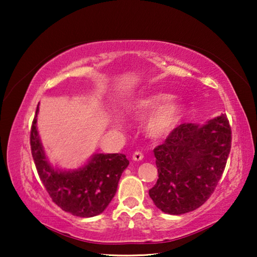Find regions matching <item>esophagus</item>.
<instances>
[{"label": "esophagus", "instance_id": "esophagus-1", "mask_svg": "<svg viewBox=\"0 0 257 257\" xmlns=\"http://www.w3.org/2000/svg\"><path fill=\"white\" fill-rule=\"evenodd\" d=\"M143 159H144V154H143L142 152L136 151V152H135V153L133 154V160H134V161H141V160H143Z\"/></svg>", "mask_w": 257, "mask_h": 257}]
</instances>
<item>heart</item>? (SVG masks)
I'll list each match as a JSON object with an SVG mask.
<instances>
[{"instance_id":"heart-1","label":"heart","mask_w":257,"mask_h":257,"mask_svg":"<svg viewBox=\"0 0 257 257\" xmlns=\"http://www.w3.org/2000/svg\"><path fill=\"white\" fill-rule=\"evenodd\" d=\"M171 98L168 94H155L139 101L134 107V113L137 116H146L155 111L147 123V132L154 137L168 134L178 123L181 116V105L179 103H169L163 106Z\"/></svg>"}]
</instances>
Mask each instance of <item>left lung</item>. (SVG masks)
Wrapping results in <instances>:
<instances>
[{"mask_svg":"<svg viewBox=\"0 0 257 257\" xmlns=\"http://www.w3.org/2000/svg\"><path fill=\"white\" fill-rule=\"evenodd\" d=\"M231 149L225 114L205 125L182 123L156 146L159 179L150 197L161 211L179 215L202 206L222 177Z\"/></svg>","mask_w":257,"mask_h":257,"instance_id":"1","label":"left lung"}]
</instances>
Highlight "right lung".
<instances>
[{"mask_svg": "<svg viewBox=\"0 0 257 257\" xmlns=\"http://www.w3.org/2000/svg\"><path fill=\"white\" fill-rule=\"evenodd\" d=\"M36 114L30 129V149L41 181L56 205L72 215L101 214L114 197L119 179L129 161L124 154H96L79 170L60 172L47 163L38 137Z\"/></svg>", "mask_w": 257, "mask_h": 257, "instance_id": "add662e5", "label": "right lung"}]
</instances>
